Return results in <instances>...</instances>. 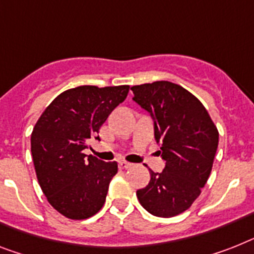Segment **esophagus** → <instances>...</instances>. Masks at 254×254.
I'll return each mask as SVG.
<instances>
[{
  "mask_svg": "<svg viewBox=\"0 0 254 254\" xmlns=\"http://www.w3.org/2000/svg\"><path fill=\"white\" fill-rule=\"evenodd\" d=\"M131 166H132V163L126 162V161H121V162H119V167H121V169H129Z\"/></svg>",
  "mask_w": 254,
  "mask_h": 254,
  "instance_id": "34e87169",
  "label": "esophagus"
}]
</instances>
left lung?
Listing matches in <instances>:
<instances>
[{"label":"left lung","mask_w":254,"mask_h":254,"mask_svg":"<svg viewBox=\"0 0 254 254\" xmlns=\"http://www.w3.org/2000/svg\"><path fill=\"white\" fill-rule=\"evenodd\" d=\"M133 101L149 113L154 137L166 161L162 173L150 171L149 184L136 196L146 211L170 218L200 196L214 162L219 133L197 97L171 81L133 85Z\"/></svg>","instance_id":"left-lung-1"}]
</instances>
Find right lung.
Masks as SVG:
<instances>
[{
    "label": "right lung",
    "instance_id": "obj_1",
    "mask_svg": "<svg viewBox=\"0 0 254 254\" xmlns=\"http://www.w3.org/2000/svg\"><path fill=\"white\" fill-rule=\"evenodd\" d=\"M129 85H81L62 92L33 127L31 152L49 204L70 219H87L105 204L118 163L85 156L89 139L128 94Z\"/></svg>",
    "mask_w": 254,
    "mask_h": 254
}]
</instances>
